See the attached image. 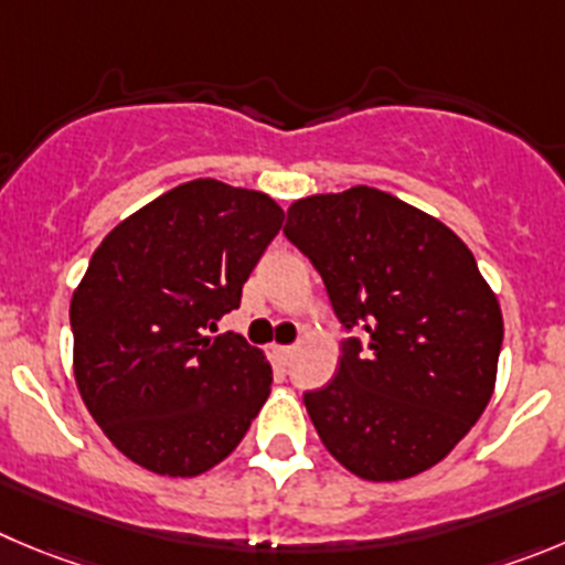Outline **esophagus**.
Segmentation results:
<instances>
[{"label": "esophagus", "instance_id": "esophagus-1", "mask_svg": "<svg viewBox=\"0 0 565 565\" xmlns=\"http://www.w3.org/2000/svg\"><path fill=\"white\" fill-rule=\"evenodd\" d=\"M273 354H276L281 362H289L295 354V345H273Z\"/></svg>", "mask_w": 565, "mask_h": 565}]
</instances>
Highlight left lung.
Masks as SVG:
<instances>
[{
  "mask_svg": "<svg viewBox=\"0 0 565 565\" xmlns=\"http://www.w3.org/2000/svg\"><path fill=\"white\" fill-rule=\"evenodd\" d=\"M284 234L323 276L348 340L340 371L303 395L329 455L367 482L437 466L497 387L504 320L466 242L440 220L373 186L309 194Z\"/></svg>",
  "mask_w": 565,
  "mask_h": 565,
  "instance_id": "left-lung-1",
  "label": "left lung"
}]
</instances>
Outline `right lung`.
<instances>
[{"mask_svg": "<svg viewBox=\"0 0 565 565\" xmlns=\"http://www.w3.org/2000/svg\"><path fill=\"white\" fill-rule=\"evenodd\" d=\"M281 223L270 194L198 178L141 205L94 250L68 307L72 365L92 418L136 466L198 477L265 407V351L203 329L239 307Z\"/></svg>", "mask_w": 565, "mask_h": 565, "instance_id": "add662e5", "label": "right lung"}]
</instances>
